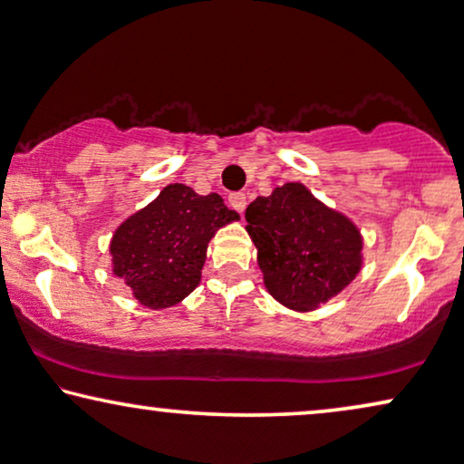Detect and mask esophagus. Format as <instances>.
<instances>
[{"instance_id":"1","label":"esophagus","mask_w":464,"mask_h":464,"mask_svg":"<svg viewBox=\"0 0 464 464\" xmlns=\"http://www.w3.org/2000/svg\"><path fill=\"white\" fill-rule=\"evenodd\" d=\"M246 204H247V199H246V193L237 191V193H231V196H229V206H231L233 210H237L239 214L246 210Z\"/></svg>"}]
</instances>
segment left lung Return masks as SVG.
<instances>
[{"label":"left lung","mask_w":464,"mask_h":464,"mask_svg":"<svg viewBox=\"0 0 464 464\" xmlns=\"http://www.w3.org/2000/svg\"><path fill=\"white\" fill-rule=\"evenodd\" d=\"M265 287L283 306L310 313L354 281L362 266L358 227L302 183L275 188L246 208Z\"/></svg>","instance_id":"8db88e82"}]
</instances>
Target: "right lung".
Here are the masks:
<instances>
[{
  "instance_id": "obj_1",
  "label": "right lung",
  "mask_w": 464,
  "mask_h": 464,
  "mask_svg": "<svg viewBox=\"0 0 464 464\" xmlns=\"http://www.w3.org/2000/svg\"><path fill=\"white\" fill-rule=\"evenodd\" d=\"M239 220L218 193L170 183L124 220L110 241L112 273L148 308L175 306L199 285L206 250L220 227Z\"/></svg>"
}]
</instances>
